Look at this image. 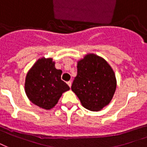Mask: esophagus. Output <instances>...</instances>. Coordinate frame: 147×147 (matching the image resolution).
Returning a JSON list of instances; mask_svg holds the SVG:
<instances>
[{
	"label": "esophagus",
	"mask_w": 147,
	"mask_h": 147,
	"mask_svg": "<svg viewBox=\"0 0 147 147\" xmlns=\"http://www.w3.org/2000/svg\"><path fill=\"white\" fill-rule=\"evenodd\" d=\"M67 84H68V85H69V88H70V87H71V84H72V82H71V81H70V80H69V81H67Z\"/></svg>",
	"instance_id": "1"
}]
</instances>
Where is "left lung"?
Here are the masks:
<instances>
[{
	"mask_svg": "<svg viewBox=\"0 0 147 147\" xmlns=\"http://www.w3.org/2000/svg\"><path fill=\"white\" fill-rule=\"evenodd\" d=\"M71 89L85 109L100 111L109 105L114 95L115 75L103 58L88 54L78 63V75Z\"/></svg>",
	"mask_w": 147,
	"mask_h": 147,
	"instance_id": "obj_1",
	"label": "left lung"
}]
</instances>
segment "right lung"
<instances>
[{
    "mask_svg": "<svg viewBox=\"0 0 147 147\" xmlns=\"http://www.w3.org/2000/svg\"><path fill=\"white\" fill-rule=\"evenodd\" d=\"M61 74L62 70L56 69L51 58L38 59L25 78V93L28 99L42 109L53 108L62 94L69 89L61 80Z\"/></svg>",
    "mask_w": 147,
    "mask_h": 147,
    "instance_id": "add662e5",
    "label": "right lung"
}]
</instances>
